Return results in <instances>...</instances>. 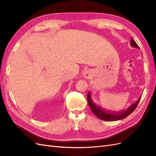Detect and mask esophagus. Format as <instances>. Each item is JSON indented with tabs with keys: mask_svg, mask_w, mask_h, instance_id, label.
<instances>
[{
	"mask_svg": "<svg viewBox=\"0 0 156 156\" xmlns=\"http://www.w3.org/2000/svg\"><path fill=\"white\" fill-rule=\"evenodd\" d=\"M91 75H92V73L90 70L87 69L83 72V76L87 79H90V77H91Z\"/></svg>",
	"mask_w": 156,
	"mask_h": 156,
	"instance_id": "34e87169",
	"label": "esophagus"
}]
</instances>
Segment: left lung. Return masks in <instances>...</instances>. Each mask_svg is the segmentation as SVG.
Here are the masks:
<instances>
[{"label":"left lung","instance_id":"1","mask_svg":"<svg viewBox=\"0 0 156 156\" xmlns=\"http://www.w3.org/2000/svg\"><path fill=\"white\" fill-rule=\"evenodd\" d=\"M131 46L133 47V48H139V47L138 45L136 44V42L133 40V38H131V42H130ZM140 97L138 100L136 101L133 104H132L129 107L127 108L126 110L123 111L122 112H112L109 111H107L104 109H103L100 106L97 105L94 102L93 100L92 99L91 97V94L90 92H88V95H87V100L88 103V105L90 108L91 111L93 112V113L99 119L103 120H105V121H116V120H119L124 119L127 116H128L131 113L133 112L139 104V103L140 100Z\"/></svg>","mask_w":156,"mask_h":156}]
</instances>
